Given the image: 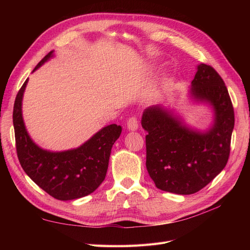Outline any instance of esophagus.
<instances>
[{"instance_id": "1", "label": "esophagus", "mask_w": 250, "mask_h": 250, "mask_svg": "<svg viewBox=\"0 0 250 250\" xmlns=\"http://www.w3.org/2000/svg\"><path fill=\"white\" fill-rule=\"evenodd\" d=\"M127 127L129 130H137L139 128V120L137 117H131L127 122Z\"/></svg>"}]
</instances>
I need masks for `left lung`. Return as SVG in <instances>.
I'll return each instance as SVG.
<instances>
[{
	"label": "left lung",
	"instance_id": "obj_1",
	"mask_svg": "<svg viewBox=\"0 0 250 250\" xmlns=\"http://www.w3.org/2000/svg\"><path fill=\"white\" fill-rule=\"evenodd\" d=\"M192 81V94L215 108V124L206 133L188 129L160 106L144 111L146 168L156 188L190 195L208 185L228 164L234 125L233 106L220 75L200 64Z\"/></svg>",
	"mask_w": 250,
	"mask_h": 250
}]
</instances>
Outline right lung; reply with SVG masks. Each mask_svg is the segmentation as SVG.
Segmentation results:
<instances>
[{
	"mask_svg": "<svg viewBox=\"0 0 250 250\" xmlns=\"http://www.w3.org/2000/svg\"><path fill=\"white\" fill-rule=\"evenodd\" d=\"M52 56H44L39 67ZM28 79L20 88L13 106V127L17 154L21 168L34 183L58 200H73L93 193L106 176L112 145L122 127H104L77 149L49 152L37 147L29 138L21 117V99Z\"/></svg>",
	"mask_w": 250,
	"mask_h": 250,
	"instance_id": "right-lung-1",
	"label": "right lung"
}]
</instances>
